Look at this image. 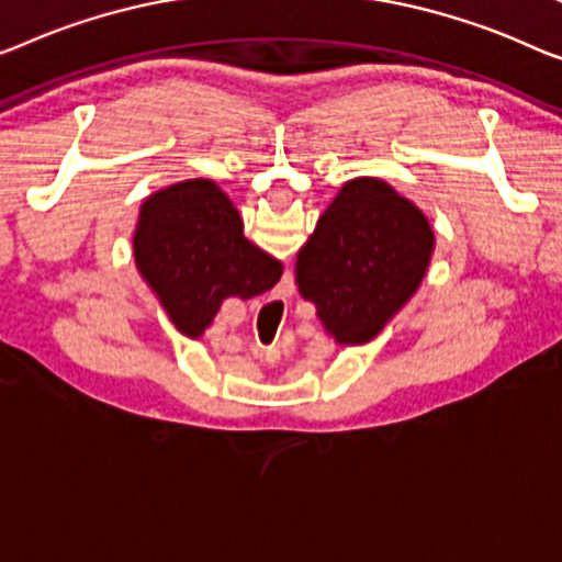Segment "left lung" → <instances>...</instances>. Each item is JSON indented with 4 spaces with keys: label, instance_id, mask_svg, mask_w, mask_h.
Instances as JSON below:
<instances>
[{
    "label": "left lung",
    "instance_id": "left-lung-1",
    "mask_svg": "<svg viewBox=\"0 0 562 562\" xmlns=\"http://www.w3.org/2000/svg\"><path fill=\"white\" fill-rule=\"evenodd\" d=\"M431 224L386 181H348L300 249V295L340 346L368 342L408 303L429 270Z\"/></svg>",
    "mask_w": 562,
    "mask_h": 562
}]
</instances>
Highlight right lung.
Here are the masks:
<instances>
[{
    "label": "right lung",
    "mask_w": 562,
    "mask_h": 562,
    "mask_svg": "<svg viewBox=\"0 0 562 562\" xmlns=\"http://www.w3.org/2000/svg\"><path fill=\"white\" fill-rule=\"evenodd\" d=\"M133 257L176 330L201 338L227 297L262 295L282 265L241 234L239 212L209 179L150 194L140 206Z\"/></svg>",
    "instance_id": "add662e5"
}]
</instances>
